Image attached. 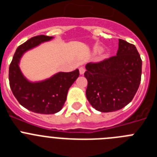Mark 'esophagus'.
<instances>
[{"instance_id": "esophagus-1", "label": "esophagus", "mask_w": 157, "mask_h": 157, "mask_svg": "<svg viewBox=\"0 0 157 157\" xmlns=\"http://www.w3.org/2000/svg\"><path fill=\"white\" fill-rule=\"evenodd\" d=\"M85 71H86V69L84 68L83 67H79V73H80V75H83V74H84V73H85Z\"/></svg>"}]
</instances>
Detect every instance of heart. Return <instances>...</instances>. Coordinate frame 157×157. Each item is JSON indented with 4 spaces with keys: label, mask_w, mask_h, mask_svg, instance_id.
I'll use <instances>...</instances> for the list:
<instances>
[{
    "label": "heart",
    "mask_w": 157,
    "mask_h": 157,
    "mask_svg": "<svg viewBox=\"0 0 157 157\" xmlns=\"http://www.w3.org/2000/svg\"><path fill=\"white\" fill-rule=\"evenodd\" d=\"M97 50H98V52H100V51L101 50V47H99V48H98V49H97Z\"/></svg>",
    "instance_id": "obj_1"
}]
</instances>
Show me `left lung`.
Instances as JSON below:
<instances>
[{
  "label": "left lung",
  "instance_id": "8db88e82",
  "mask_svg": "<svg viewBox=\"0 0 157 157\" xmlns=\"http://www.w3.org/2000/svg\"><path fill=\"white\" fill-rule=\"evenodd\" d=\"M141 65L135 45L119 39L116 56L86 65V95L90 104L102 112H115L128 105L139 87Z\"/></svg>",
  "mask_w": 157,
  "mask_h": 157
}]
</instances>
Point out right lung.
I'll return each mask as SVG.
<instances>
[{"mask_svg":"<svg viewBox=\"0 0 157 157\" xmlns=\"http://www.w3.org/2000/svg\"><path fill=\"white\" fill-rule=\"evenodd\" d=\"M53 38L38 35L27 40L18 47L9 66V84L15 98L25 109L39 114H55L61 110L69 88L79 75L76 69L58 72L41 81L32 82L25 77L19 67L23 54Z\"/></svg>","mask_w":157,"mask_h":157,"instance_id":"right-lung-1","label":"right lung"}]
</instances>
